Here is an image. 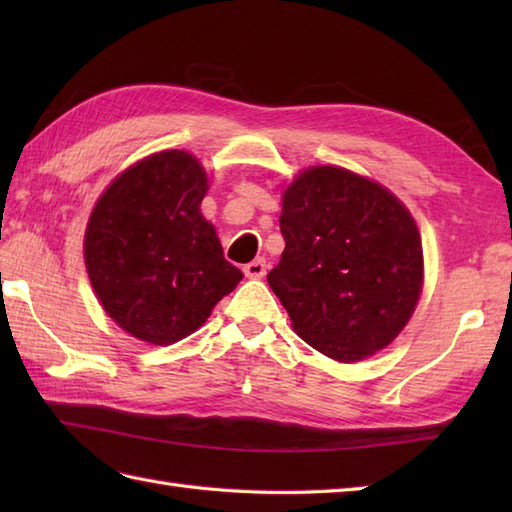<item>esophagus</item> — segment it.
<instances>
[{"label":"esophagus","instance_id":"esophagus-1","mask_svg":"<svg viewBox=\"0 0 512 512\" xmlns=\"http://www.w3.org/2000/svg\"><path fill=\"white\" fill-rule=\"evenodd\" d=\"M244 275L250 279H262L266 275V259H253V262L244 266Z\"/></svg>","mask_w":512,"mask_h":512}]
</instances>
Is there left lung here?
Returning <instances> with one entry per match:
<instances>
[{"instance_id":"8db88e82","label":"left lung","mask_w":512,"mask_h":512,"mask_svg":"<svg viewBox=\"0 0 512 512\" xmlns=\"http://www.w3.org/2000/svg\"><path fill=\"white\" fill-rule=\"evenodd\" d=\"M279 228L286 248L268 284L303 341L354 363L396 339L422 290V242L394 193L310 167L284 191Z\"/></svg>"}]
</instances>
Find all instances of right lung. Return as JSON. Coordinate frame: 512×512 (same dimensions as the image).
Wrapping results in <instances>:
<instances>
[{"instance_id":"right-lung-1","label":"right lung","mask_w":512,"mask_h":512,"mask_svg":"<svg viewBox=\"0 0 512 512\" xmlns=\"http://www.w3.org/2000/svg\"><path fill=\"white\" fill-rule=\"evenodd\" d=\"M209 178L189 151H160L123 171L96 202L85 266L125 332L171 345L209 319L242 279L200 213Z\"/></svg>"}]
</instances>
